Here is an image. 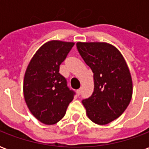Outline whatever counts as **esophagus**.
<instances>
[{
	"label": "esophagus",
	"mask_w": 149,
	"mask_h": 149,
	"mask_svg": "<svg viewBox=\"0 0 149 149\" xmlns=\"http://www.w3.org/2000/svg\"><path fill=\"white\" fill-rule=\"evenodd\" d=\"M81 88H79V89H77V94L78 96H80V95H81Z\"/></svg>",
	"instance_id": "34e87169"
}]
</instances>
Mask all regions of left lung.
I'll list each match as a JSON object with an SVG mask.
<instances>
[{
	"mask_svg": "<svg viewBox=\"0 0 149 149\" xmlns=\"http://www.w3.org/2000/svg\"><path fill=\"white\" fill-rule=\"evenodd\" d=\"M77 48L93 72V93L82 100L86 114L95 124L107 125L118 118L131 101L132 81L127 63L108 43L77 42Z\"/></svg>",
	"mask_w": 149,
	"mask_h": 149,
	"instance_id": "obj_1",
	"label": "left lung"
}]
</instances>
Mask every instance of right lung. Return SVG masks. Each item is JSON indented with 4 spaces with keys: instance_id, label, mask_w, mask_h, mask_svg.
Segmentation results:
<instances>
[{
    "instance_id": "right-lung-1",
    "label": "right lung",
    "mask_w": 149,
    "mask_h": 149,
    "mask_svg": "<svg viewBox=\"0 0 149 149\" xmlns=\"http://www.w3.org/2000/svg\"><path fill=\"white\" fill-rule=\"evenodd\" d=\"M73 45V42L48 41L36 52L26 68L24 100L31 113L45 125L61 120L73 100L75 93L59 72L60 65Z\"/></svg>"
}]
</instances>
